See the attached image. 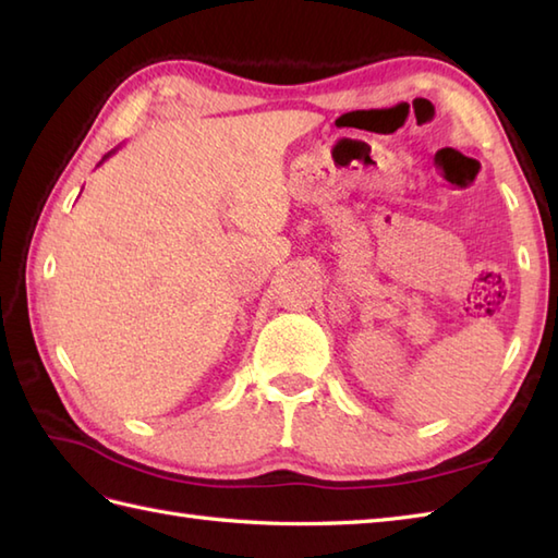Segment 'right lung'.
I'll use <instances>...</instances> for the list:
<instances>
[{
	"label": "right lung",
	"mask_w": 558,
	"mask_h": 558,
	"mask_svg": "<svg viewBox=\"0 0 558 558\" xmlns=\"http://www.w3.org/2000/svg\"><path fill=\"white\" fill-rule=\"evenodd\" d=\"M114 150H117V148H114ZM114 150H110V153H108V156H105V158H102V160H108V158H110V156H112V153H114Z\"/></svg>",
	"instance_id": "obj_1"
}]
</instances>
